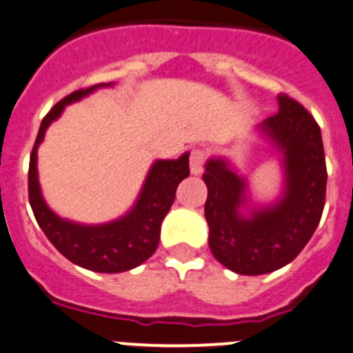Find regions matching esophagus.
<instances>
[{"label": "esophagus", "instance_id": "esophagus-1", "mask_svg": "<svg viewBox=\"0 0 353 353\" xmlns=\"http://www.w3.org/2000/svg\"><path fill=\"white\" fill-rule=\"evenodd\" d=\"M205 163V153L202 149H193L192 154H190V170H192L193 176H199L204 169Z\"/></svg>", "mask_w": 353, "mask_h": 353}]
</instances>
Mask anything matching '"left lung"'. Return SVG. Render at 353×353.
<instances>
[{
  "label": "left lung",
  "instance_id": "left-lung-1",
  "mask_svg": "<svg viewBox=\"0 0 353 353\" xmlns=\"http://www.w3.org/2000/svg\"><path fill=\"white\" fill-rule=\"evenodd\" d=\"M279 110L256 128L283 157L285 188L274 204L250 209L248 184L223 158H211L202 176L208 186L209 248L237 274H268L290 263L316 230L325 204L327 169L319 123L299 101L278 97Z\"/></svg>",
  "mask_w": 353,
  "mask_h": 353
}]
</instances>
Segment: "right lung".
<instances>
[{
	"label": "right lung",
	"mask_w": 353,
	"mask_h": 353,
	"mask_svg": "<svg viewBox=\"0 0 353 353\" xmlns=\"http://www.w3.org/2000/svg\"><path fill=\"white\" fill-rule=\"evenodd\" d=\"M97 84L85 90L74 91L58 101L42 119L37 141L30 157L28 192L30 204L38 225L54 244V248L70 262L94 272H123L137 268L157 252L160 243V227L176 199V190L183 179L190 176L188 153L177 160H157L149 170L137 202L119 220L103 225H81L63 220L49 209L40 192L37 170V149L43 141L46 130L61 116L63 109L72 101L88 97Z\"/></svg>",
	"instance_id": "right-lung-1"
}]
</instances>
